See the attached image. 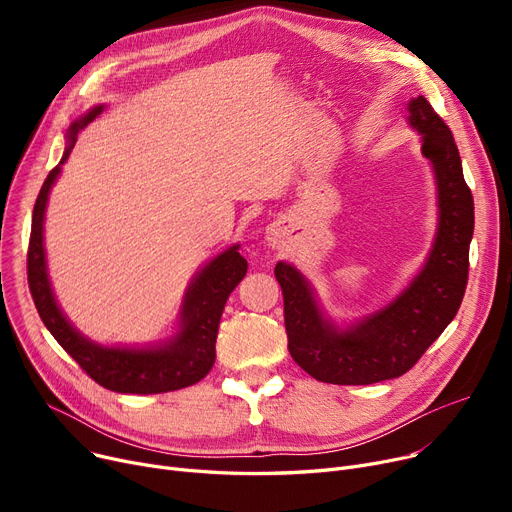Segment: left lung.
Wrapping results in <instances>:
<instances>
[{
	"label": "left lung",
	"mask_w": 512,
	"mask_h": 512,
	"mask_svg": "<svg viewBox=\"0 0 512 512\" xmlns=\"http://www.w3.org/2000/svg\"><path fill=\"white\" fill-rule=\"evenodd\" d=\"M421 153L436 178L438 226L419 274L382 309L340 326L321 309L311 282L278 261L290 357L317 382L365 386L407 373L461 307L469 276L473 197L452 132L423 95L407 105Z\"/></svg>",
	"instance_id": "obj_1"
}]
</instances>
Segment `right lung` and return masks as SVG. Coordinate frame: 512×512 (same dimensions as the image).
Instances as JSON below:
<instances>
[{"label": "right lung", "mask_w": 512, "mask_h": 512, "mask_svg": "<svg viewBox=\"0 0 512 512\" xmlns=\"http://www.w3.org/2000/svg\"><path fill=\"white\" fill-rule=\"evenodd\" d=\"M101 112L103 105H95L83 118L70 124L60 164L49 172L41 186L33 209L29 257H26L31 294L45 328L99 386L122 394L174 392L201 382L213 367L215 338H218L224 305L230 292L245 278L249 265L247 259L238 253L240 245H232L207 261L184 292L176 332L155 344L105 346L87 338L70 324L56 301L47 274L43 236L45 209L51 186L56 184L78 132Z\"/></svg>", "instance_id": "right-lung-1"}]
</instances>
